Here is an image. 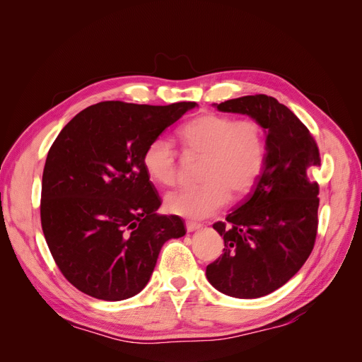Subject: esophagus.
Wrapping results in <instances>:
<instances>
[{"label": "esophagus", "instance_id": "obj_1", "mask_svg": "<svg viewBox=\"0 0 362 362\" xmlns=\"http://www.w3.org/2000/svg\"><path fill=\"white\" fill-rule=\"evenodd\" d=\"M185 228H187V231H189V233H193V231H198V229H201V228H202V225H201V223H198V222L187 221V222H185Z\"/></svg>", "mask_w": 362, "mask_h": 362}]
</instances>
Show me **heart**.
<instances>
[{"label":"heart","instance_id":"heart-1","mask_svg":"<svg viewBox=\"0 0 362 362\" xmlns=\"http://www.w3.org/2000/svg\"><path fill=\"white\" fill-rule=\"evenodd\" d=\"M185 154L202 158L198 187L172 192L164 199L172 214L204 218L233 198H242L254 187L264 168L266 139L254 119L235 120L226 115L206 113L190 120L180 131ZM148 178L161 187L177 182V151L168 137L149 141L141 157Z\"/></svg>","mask_w":362,"mask_h":362}]
</instances>
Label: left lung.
Returning <instances> with one entry per match:
<instances>
[{
  "instance_id": "1",
  "label": "left lung",
  "mask_w": 362,
  "mask_h": 362,
  "mask_svg": "<svg viewBox=\"0 0 362 362\" xmlns=\"http://www.w3.org/2000/svg\"><path fill=\"white\" fill-rule=\"evenodd\" d=\"M214 107L257 120L266 161L246 199L213 225L225 249L206 266V279L231 298L257 299L288 282L314 247L319 184L308 173L320 166V154L308 128L275 98L249 95Z\"/></svg>"
}]
</instances>
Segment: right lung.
<instances>
[{"instance_id": "add662e5", "label": "right lung", "mask_w": 362, "mask_h": 362, "mask_svg": "<svg viewBox=\"0 0 362 362\" xmlns=\"http://www.w3.org/2000/svg\"><path fill=\"white\" fill-rule=\"evenodd\" d=\"M196 103L139 105L104 101L84 108L48 152L40 221L51 255L75 288L124 300L146 287L163 245L185 234L161 216L141 157L151 140Z\"/></svg>"}]
</instances>
